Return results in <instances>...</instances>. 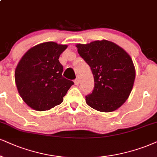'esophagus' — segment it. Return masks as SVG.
Masks as SVG:
<instances>
[{
  "mask_svg": "<svg viewBox=\"0 0 157 157\" xmlns=\"http://www.w3.org/2000/svg\"><path fill=\"white\" fill-rule=\"evenodd\" d=\"M74 83H75V85H78V84H79V80H78V78H76L74 80Z\"/></svg>",
  "mask_w": 157,
  "mask_h": 157,
  "instance_id": "esophagus-1",
  "label": "esophagus"
}]
</instances>
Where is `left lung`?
<instances>
[{
	"label": "left lung",
	"mask_w": 157,
	"mask_h": 157,
	"mask_svg": "<svg viewBox=\"0 0 157 157\" xmlns=\"http://www.w3.org/2000/svg\"><path fill=\"white\" fill-rule=\"evenodd\" d=\"M76 47L94 76V90L86 96L87 105L100 112H112L121 107L129 98L135 78L130 56L107 40L78 44Z\"/></svg>",
	"instance_id": "8db88e82"
}]
</instances>
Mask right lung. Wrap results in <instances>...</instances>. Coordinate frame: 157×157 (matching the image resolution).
Instances as JSON below:
<instances>
[{
  "mask_svg": "<svg viewBox=\"0 0 157 157\" xmlns=\"http://www.w3.org/2000/svg\"><path fill=\"white\" fill-rule=\"evenodd\" d=\"M67 45L53 41L33 46L23 55L15 70V82L24 102L33 109L48 111L59 105L74 83L62 75L59 56Z\"/></svg>",
  "mask_w": 157,
  "mask_h": 157,
  "instance_id": "obj_1",
  "label": "right lung"
}]
</instances>
